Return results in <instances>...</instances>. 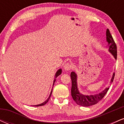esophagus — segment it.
Here are the masks:
<instances>
[{"label":"esophagus","mask_w":124,"mask_h":124,"mask_svg":"<svg viewBox=\"0 0 124 124\" xmlns=\"http://www.w3.org/2000/svg\"><path fill=\"white\" fill-rule=\"evenodd\" d=\"M63 68H64V70L66 71L70 70V69L72 68V64H70V63H66L65 65H64Z\"/></svg>","instance_id":"esophagus-1"}]
</instances>
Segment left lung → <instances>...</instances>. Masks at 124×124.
Instances as JSON below:
<instances>
[{
	"label": "left lung",
	"instance_id": "1",
	"mask_svg": "<svg viewBox=\"0 0 124 124\" xmlns=\"http://www.w3.org/2000/svg\"><path fill=\"white\" fill-rule=\"evenodd\" d=\"M107 41L108 42V47L109 48V52H111L115 59H116L117 56V48L116 45L113 38L108 29L106 31ZM115 76V73H113L112 77L111 79L110 83L113 82ZM70 78L72 80V88H71V95L73 100L76 102L77 104L83 107H89L92 105H94L98 103L104 97L106 93L109 90V87L106 88L103 92L99 94L94 95H85L79 92L77 85V75L74 72H72L70 73Z\"/></svg>",
	"mask_w": 124,
	"mask_h": 124
}]
</instances>
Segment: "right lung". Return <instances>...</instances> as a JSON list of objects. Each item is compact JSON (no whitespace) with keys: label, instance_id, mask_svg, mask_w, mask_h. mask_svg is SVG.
<instances>
[{"label":"right lung","instance_id":"add662e5","mask_svg":"<svg viewBox=\"0 0 124 124\" xmlns=\"http://www.w3.org/2000/svg\"><path fill=\"white\" fill-rule=\"evenodd\" d=\"M61 73H62V69H59V70H58L57 71V72H56V74H55V79H54V80L53 86H54V83H55V81H56V78H57V77H58V76H59V75H60ZM52 90H53V87H52V90H51V92L50 94H49V97L48 98L47 100H46V101H44V103H41V104H38V105H35V106H35V107H38V106H44V105L48 103V100H49V99H50V97H51V94H52Z\"/></svg>","mask_w":124,"mask_h":124}]
</instances>
